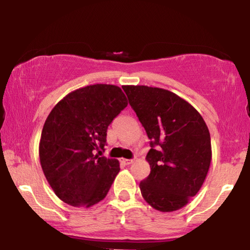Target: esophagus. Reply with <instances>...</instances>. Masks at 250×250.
Masks as SVG:
<instances>
[{
    "mask_svg": "<svg viewBox=\"0 0 250 250\" xmlns=\"http://www.w3.org/2000/svg\"><path fill=\"white\" fill-rule=\"evenodd\" d=\"M134 162L133 159H125V158H121V163L125 164V165H131V164Z\"/></svg>",
    "mask_w": 250,
    "mask_h": 250,
    "instance_id": "obj_1",
    "label": "esophagus"
}]
</instances>
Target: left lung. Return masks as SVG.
<instances>
[{"label":"left lung","instance_id":"1","mask_svg":"<svg viewBox=\"0 0 250 250\" xmlns=\"http://www.w3.org/2000/svg\"><path fill=\"white\" fill-rule=\"evenodd\" d=\"M150 139V174L140 182L152 208L174 211L200 190L211 160L210 134L201 115L173 92L146 85L123 86Z\"/></svg>","mask_w":250,"mask_h":250}]
</instances>
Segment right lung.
Wrapping results in <instances>:
<instances>
[{
	"instance_id": "add662e5",
	"label": "right lung",
	"mask_w": 250,
	"mask_h": 250,
	"mask_svg": "<svg viewBox=\"0 0 250 250\" xmlns=\"http://www.w3.org/2000/svg\"><path fill=\"white\" fill-rule=\"evenodd\" d=\"M126 105L121 87L94 84L70 92L51 110L41 135L40 162L63 203L91 207L107 196L121 168L117 159L96 151L104 150L108 126Z\"/></svg>"
}]
</instances>
